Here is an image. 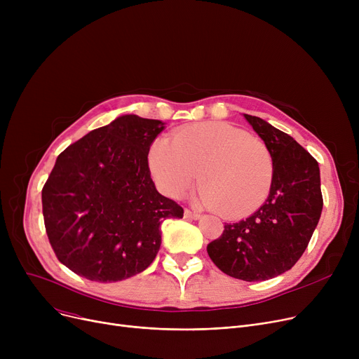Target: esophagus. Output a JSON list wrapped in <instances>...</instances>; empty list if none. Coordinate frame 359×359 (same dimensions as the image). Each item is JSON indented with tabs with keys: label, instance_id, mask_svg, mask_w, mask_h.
Returning a JSON list of instances; mask_svg holds the SVG:
<instances>
[{
	"label": "esophagus",
	"instance_id": "obj_1",
	"mask_svg": "<svg viewBox=\"0 0 359 359\" xmlns=\"http://www.w3.org/2000/svg\"><path fill=\"white\" fill-rule=\"evenodd\" d=\"M184 217H186L187 219H199L202 215L198 214V212H194V211H191V210H184Z\"/></svg>",
	"mask_w": 359,
	"mask_h": 359
}]
</instances>
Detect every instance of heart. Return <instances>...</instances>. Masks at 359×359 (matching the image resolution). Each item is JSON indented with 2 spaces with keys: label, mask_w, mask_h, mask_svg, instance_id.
<instances>
[{
  "label": "heart",
  "mask_w": 359,
  "mask_h": 359,
  "mask_svg": "<svg viewBox=\"0 0 359 359\" xmlns=\"http://www.w3.org/2000/svg\"><path fill=\"white\" fill-rule=\"evenodd\" d=\"M148 165L160 191L179 199L199 177L195 201L225 218H243L265 203L273 180L271 151L260 138L225 122H199L158 138Z\"/></svg>",
  "instance_id": "heart-1"
}]
</instances>
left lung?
Masks as SVG:
<instances>
[{
    "instance_id": "obj_1",
    "label": "left lung",
    "mask_w": 359,
    "mask_h": 359,
    "mask_svg": "<svg viewBox=\"0 0 359 359\" xmlns=\"http://www.w3.org/2000/svg\"><path fill=\"white\" fill-rule=\"evenodd\" d=\"M273 160L268 199L238 222L225 224L208 244L215 265L233 278L266 280L290 271L303 256L323 210L318 163L292 137L257 116L246 115Z\"/></svg>"
}]
</instances>
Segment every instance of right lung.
<instances>
[{
	"label": "right lung",
	"mask_w": 359,
	"mask_h": 359,
	"mask_svg": "<svg viewBox=\"0 0 359 359\" xmlns=\"http://www.w3.org/2000/svg\"><path fill=\"white\" fill-rule=\"evenodd\" d=\"M165 128L123 115L71 144L42 189L46 234L74 273L116 282L145 271L160 250V224L183 208L158 194L149 147Z\"/></svg>",
	"instance_id": "right-lung-1"
}]
</instances>
